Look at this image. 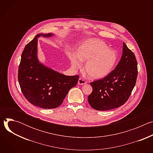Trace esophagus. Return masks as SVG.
<instances>
[{
  "instance_id": "obj_1",
  "label": "esophagus",
  "mask_w": 153,
  "mask_h": 153,
  "mask_svg": "<svg viewBox=\"0 0 153 153\" xmlns=\"http://www.w3.org/2000/svg\"><path fill=\"white\" fill-rule=\"evenodd\" d=\"M85 83H86V81L85 79H82V78H80V79H79V80H78V84H79V85H84V84H85Z\"/></svg>"
}]
</instances>
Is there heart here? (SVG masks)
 Segmentation results:
<instances>
[{
  "label": "heart",
  "instance_id": "b5f03b06",
  "mask_svg": "<svg viewBox=\"0 0 153 153\" xmlns=\"http://www.w3.org/2000/svg\"><path fill=\"white\" fill-rule=\"evenodd\" d=\"M72 66L79 68L81 62H86L85 70L88 76L93 79L106 77L113 70L117 60V54L110 50L102 41L90 40L84 42L75 52L67 53Z\"/></svg>",
  "mask_w": 153,
  "mask_h": 153
}]
</instances>
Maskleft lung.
Segmentation results:
<instances>
[{"instance_id": "left-lung-1", "label": "left lung", "mask_w": 153, "mask_h": 153, "mask_svg": "<svg viewBox=\"0 0 153 153\" xmlns=\"http://www.w3.org/2000/svg\"><path fill=\"white\" fill-rule=\"evenodd\" d=\"M137 74L135 55L123 42L122 55L115 69L104 78L90 83L93 91L88 100L91 106L106 111L123 105L131 94Z\"/></svg>"}]
</instances>
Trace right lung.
Segmentation results:
<instances>
[{"label": "right lung", "mask_w": 153, "mask_h": 153, "mask_svg": "<svg viewBox=\"0 0 153 153\" xmlns=\"http://www.w3.org/2000/svg\"><path fill=\"white\" fill-rule=\"evenodd\" d=\"M53 34H38L25 46L18 71L20 89L31 104L45 109L60 106L67 93L77 83L78 75L60 74L41 63L37 58V38Z\"/></svg>", "instance_id": "1"}]
</instances>
